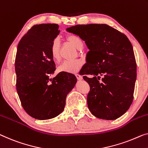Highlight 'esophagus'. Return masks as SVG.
Listing matches in <instances>:
<instances>
[{"label": "esophagus", "instance_id": "esophagus-1", "mask_svg": "<svg viewBox=\"0 0 148 148\" xmlns=\"http://www.w3.org/2000/svg\"><path fill=\"white\" fill-rule=\"evenodd\" d=\"M76 78L78 79V80H82V79H83L82 76H80V75L78 74H76Z\"/></svg>", "mask_w": 148, "mask_h": 148}]
</instances>
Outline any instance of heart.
<instances>
[{"mask_svg": "<svg viewBox=\"0 0 148 148\" xmlns=\"http://www.w3.org/2000/svg\"><path fill=\"white\" fill-rule=\"evenodd\" d=\"M68 42L73 45L76 49L81 50L84 46L83 41L80 37L75 34H69L66 37ZM50 53L52 58L56 62L60 60V44L58 38H54L52 41L50 46ZM83 61L80 59H76L71 61H65L59 66L58 68V72H69L75 73L80 70L83 66Z\"/></svg>", "mask_w": 148, "mask_h": 148, "instance_id": "heart-1", "label": "heart"}]
</instances>
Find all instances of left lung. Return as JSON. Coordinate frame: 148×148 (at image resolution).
Masks as SVG:
<instances>
[{"label":"left lung","instance_id":"1","mask_svg":"<svg viewBox=\"0 0 148 148\" xmlns=\"http://www.w3.org/2000/svg\"><path fill=\"white\" fill-rule=\"evenodd\" d=\"M85 41L90 50L82 75L90 85L88 106L96 118L112 120L130 107L136 80L132 45L124 34L105 24L78 25L66 28ZM103 76L102 82L99 81Z\"/></svg>","mask_w":148,"mask_h":148}]
</instances>
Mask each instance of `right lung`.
<instances>
[{"instance_id": "1", "label": "right lung", "mask_w": 148, "mask_h": 148, "mask_svg": "<svg viewBox=\"0 0 148 148\" xmlns=\"http://www.w3.org/2000/svg\"><path fill=\"white\" fill-rule=\"evenodd\" d=\"M58 28L56 24L34 25L18 45L16 90L24 110L37 120H49L62 113L67 94L77 82L74 74L64 72L50 78L56 70L50 46L60 33Z\"/></svg>"}]
</instances>
